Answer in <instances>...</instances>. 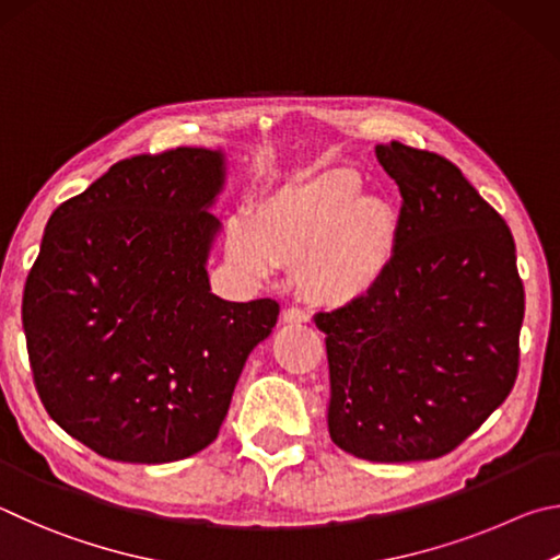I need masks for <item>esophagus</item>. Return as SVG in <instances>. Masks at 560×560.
Masks as SVG:
<instances>
[{
    "label": "esophagus",
    "instance_id": "obj_1",
    "mask_svg": "<svg viewBox=\"0 0 560 560\" xmlns=\"http://www.w3.org/2000/svg\"><path fill=\"white\" fill-rule=\"evenodd\" d=\"M282 322H285V325H307L310 315L300 307H288L285 312H282Z\"/></svg>",
    "mask_w": 560,
    "mask_h": 560
}]
</instances>
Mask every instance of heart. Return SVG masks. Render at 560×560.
I'll use <instances>...</instances> for the list:
<instances>
[{"mask_svg":"<svg viewBox=\"0 0 560 560\" xmlns=\"http://www.w3.org/2000/svg\"><path fill=\"white\" fill-rule=\"evenodd\" d=\"M354 170L331 166L290 184L231 233V255L245 270L295 268V288L319 307H351L386 278L396 245V215L361 194Z\"/></svg>","mask_w":560,"mask_h":560,"instance_id":"b5f03b06","label":"heart"}]
</instances>
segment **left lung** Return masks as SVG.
Returning <instances> with one entry per match:
<instances>
[{"label":"left lung","mask_w":560,"mask_h":560,"mask_svg":"<svg viewBox=\"0 0 560 560\" xmlns=\"http://www.w3.org/2000/svg\"><path fill=\"white\" fill-rule=\"evenodd\" d=\"M378 164L404 196L394 258L366 300L319 312L329 435L371 463L435 459L514 388L524 285L512 231L457 166L390 142Z\"/></svg>","instance_id":"1"}]
</instances>
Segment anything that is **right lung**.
<instances>
[{"instance_id":"obj_1","label":"right lung","mask_w":560,"mask_h":560,"mask_svg":"<svg viewBox=\"0 0 560 560\" xmlns=\"http://www.w3.org/2000/svg\"><path fill=\"white\" fill-rule=\"evenodd\" d=\"M221 150L176 147L113 164L46 223L22 322L38 398L68 435L117 463L209 447L275 300L215 298L206 260Z\"/></svg>"}]
</instances>
